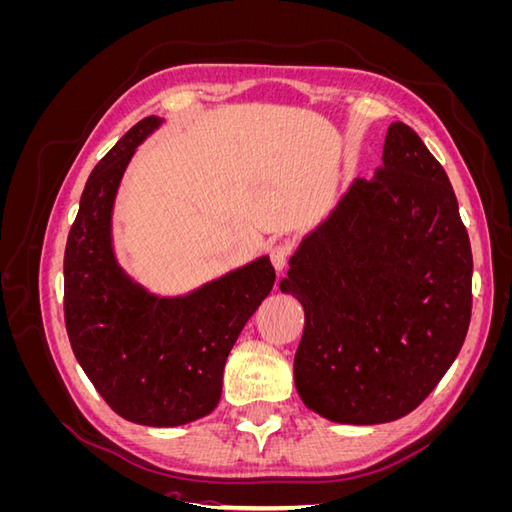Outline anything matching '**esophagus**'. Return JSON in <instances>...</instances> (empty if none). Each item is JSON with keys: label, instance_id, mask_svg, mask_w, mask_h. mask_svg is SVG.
Returning a JSON list of instances; mask_svg holds the SVG:
<instances>
[{"label": "esophagus", "instance_id": "obj_1", "mask_svg": "<svg viewBox=\"0 0 512 512\" xmlns=\"http://www.w3.org/2000/svg\"><path fill=\"white\" fill-rule=\"evenodd\" d=\"M288 258H290V247L288 245H275L271 247V262L275 271H284L288 265Z\"/></svg>", "mask_w": 512, "mask_h": 512}]
</instances>
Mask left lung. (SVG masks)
Wrapping results in <instances>:
<instances>
[{
    "label": "left lung",
    "mask_w": 512,
    "mask_h": 512,
    "mask_svg": "<svg viewBox=\"0 0 512 512\" xmlns=\"http://www.w3.org/2000/svg\"><path fill=\"white\" fill-rule=\"evenodd\" d=\"M280 290L305 309L303 404L342 425L410 414L457 359L472 314V250L440 162L395 121L374 179H354L290 256Z\"/></svg>",
    "instance_id": "8db88e82"
}]
</instances>
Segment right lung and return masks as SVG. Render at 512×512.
<instances>
[{"mask_svg": "<svg viewBox=\"0 0 512 512\" xmlns=\"http://www.w3.org/2000/svg\"><path fill=\"white\" fill-rule=\"evenodd\" d=\"M164 123L147 117L91 170L64 256V312L76 361L119 416L179 427L211 414L224 365L243 327L269 297V256L185 294L151 292L119 265L113 211L138 145Z\"/></svg>", "mask_w": 512, "mask_h": 512, "instance_id": "add662e5", "label": "right lung"}]
</instances>
